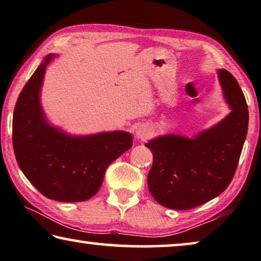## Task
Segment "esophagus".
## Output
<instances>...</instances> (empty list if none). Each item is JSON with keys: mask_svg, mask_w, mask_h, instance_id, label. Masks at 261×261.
I'll use <instances>...</instances> for the list:
<instances>
[{"mask_svg": "<svg viewBox=\"0 0 261 261\" xmlns=\"http://www.w3.org/2000/svg\"><path fill=\"white\" fill-rule=\"evenodd\" d=\"M137 137L141 140H146L150 137V128L147 124H140L137 129Z\"/></svg>", "mask_w": 261, "mask_h": 261, "instance_id": "1", "label": "esophagus"}]
</instances>
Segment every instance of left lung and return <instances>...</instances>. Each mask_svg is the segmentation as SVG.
Listing matches in <instances>:
<instances>
[{"instance_id": "1", "label": "left lung", "mask_w": 261, "mask_h": 261, "mask_svg": "<svg viewBox=\"0 0 261 261\" xmlns=\"http://www.w3.org/2000/svg\"><path fill=\"white\" fill-rule=\"evenodd\" d=\"M232 112L211 129L187 139L166 135L146 143L153 153L148 188L160 205L191 210L221 194L234 176L247 135L248 109L236 77L219 70Z\"/></svg>"}]
</instances>
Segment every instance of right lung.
Here are the masks:
<instances>
[{"instance_id": "1", "label": "right lung", "mask_w": 261, "mask_h": 261, "mask_svg": "<svg viewBox=\"0 0 261 261\" xmlns=\"http://www.w3.org/2000/svg\"><path fill=\"white\" fill-rule=\"evenodd\" d=\"M48 55L17 97L13 116V147L17 164L36 190L56 201H85L97 193L105 172L128 150L126 132L71 138L49 126L40 106Z\"/></svg>"}]
</instances>
